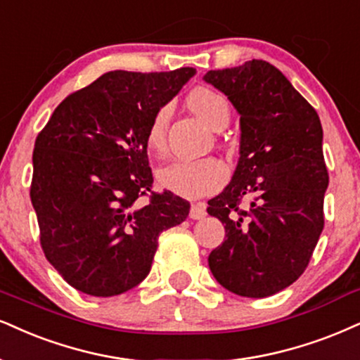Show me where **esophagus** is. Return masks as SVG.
<instances>
[{"label":"esophagus","mask_w":360,"mask_h":360,"mask_svg":"<svg viewBox=\"0 0 360 360\" xmlns=\"http://www.w3.org/2000/svg\"><path fill=\"white\" fill-rule=\"evenodd\" d=\"M205 215V205H202V203H193V205L190 207V219L192 220H200Z\"/></svg>","instance_id":"34e87169"}]
</instances>
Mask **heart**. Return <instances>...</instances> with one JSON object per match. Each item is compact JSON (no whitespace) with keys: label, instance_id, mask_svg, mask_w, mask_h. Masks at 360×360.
I'll return each mask as SVG.
<instances>
[{"label":"heart","instance_id":"heart-1","mask_svg":"<svg viewBox=\"0 0 360 360\" xmlns=\"http://www.w3.org/2000/svg\"><path fill=\"white\" fill-rule=\"evenodd\" d=\"M187 103L190 110L212 130L220 131L230 122V105L219 91L198 86L190 91ZM170 108L162 106L153 115L145 133L146 148L162 153L167 146V125ZM158 185L163 190L185 198H198L220 188L227 180V168L215 158H180L157 172Z\"/></svg>","mask_w":360,"mask_h":360}]
</instances>
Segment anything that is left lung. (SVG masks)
I'll return each instance as SVG.
<instances>
[{
  "label": "left lung",
  "mask_w": 360,
  "mask_h": 360,
  "mask_svg": "<svg viewBox=\"0 0 360 360\" xmlns=\"http://www.w3.org/2000/svg\"><path fill=\"white\" fill-rule=\"evenodd\" d=\"M203 79L240 115L232 180L208 200L225 240L208 267L227 290L250 299L277 294L309 265L323 229L329 173L316 110L281 70L262 60L212 70ZM249 200V208L238 207Z\"/></svg>",
  "instance_id": "left-lung-1"
}]
</instances>
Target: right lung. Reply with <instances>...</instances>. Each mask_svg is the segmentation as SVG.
I'll return each instance as SVG.
<instances>
[{
  "instance_id": "add662e5",
  "label": "right lung",
  "mask_w": 360,
  "mask_h": 360,
  "mask_svg": "<svg viewBox=\"0 0 360 360\" xmlns=\"http://www.w3.org/2000/svg\"><path fill=\"white\" fill-rule=\"evenodd\" d=\"M197 73L115 70L61 101L37 136L31 203L44 255L70 285L113 297L148 275L158 235L188 217L170 192L140 197L153 184L145 133Z\"/></svg>"
}]
</instances>
